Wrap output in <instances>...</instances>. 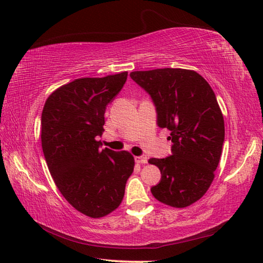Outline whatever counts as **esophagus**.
<instances>
[{
	"instance_id": "obj_1",
	"label": "esophagus",
	"mask_w": 263,
	"mask_h": 263,
	"mask_svg": "<svg viewBox=\"0 0 263 263\" xmlns=\"http://www.w3.org/2000/svg\"><path fill=\"white\" fill-rule=\"evenodd\" d=\"M136 161H137L138 163L145 164V163H147L148 158L146 157V155H139V157H136Z\"/></svg>"
}]
</instances>
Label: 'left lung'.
<instances>
[{
	"mask_svg": "<svg viewBox=\"0 0 263 263\" xmlns=\"http://www.w3.org/2000/svg\"><path fill=\"white\" fill-rule=\"evenodd\" d=\"M130 77L151 96L158 126L171 131L173 142L172 155L148 160L161 172L151 191L167 205L188 206L206 193L220 160L225 126L215 92L189 69L137 70Z\"/></svg>",
	"mask_w": 263,
	"mask_h": 263,
	"instance_id": "1",
	"label": "left lung"
}]
</instances>
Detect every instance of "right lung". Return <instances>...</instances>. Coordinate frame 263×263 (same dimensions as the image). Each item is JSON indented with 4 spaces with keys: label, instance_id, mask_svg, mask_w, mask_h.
I'll return each mask as SVG.
<instances>
[{
    "label": "right lung",
    "instance_id": "obj_1",
    "mask_svg": "<svg viewBox=\"0 0 263 263\" xmlns=\"http://www.w3.org/2000/svg\"><path fill=\"white\" fill-rule=\"evenodd\" d=\"M127 72L77 79L58 88L42 112V146L47 167L62 196L91 218L122 203L135 159L122 151L101 149L106 105L122 90Z\"/></svg>",
    "mask_w": 263,
    "mask_h": 263
}]
</instances>
